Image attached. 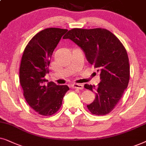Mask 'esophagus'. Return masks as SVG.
Instances as JSON below:
<instances>
[{"label":"esophagus","instance_id":"1","mask_svg":"<svg viewBox=\"0 0 146 146\" xmlns=\"http://www.w3.org/2000/svg\"><path fill=\"white\" fill-rule=\"evenodd\" d=\"M71 87L72 88H75V89H83V85L79 84V83H72Z\"/></svg>","mask_w":146,"mask_h":146}]
</instances>
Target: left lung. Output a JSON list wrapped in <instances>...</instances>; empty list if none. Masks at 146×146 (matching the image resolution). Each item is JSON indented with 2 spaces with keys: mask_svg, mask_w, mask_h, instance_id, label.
Returning <instances> with one entry per match:
<instances>
[{
  "mask_svg": "<svg viewBox=\"0 0 146 146\" xmlns=\"http://www.w3.org/2000/svg\"><path fill=\"white\" fill-rule=\"evenodd\" d=\"M63 38H69L78 45L87 61L100 72L98 86L84 85L96 96L87 106L88 110L96 115L109 113L121 100L129 83V59L125 47L112 33L101 28L73 29Z\"/></svg>",
  "mask_w": 146,
  "mask_h": 146,
  "instance_id": "obj_1",
  "label": "left lung"
}]
</instances>
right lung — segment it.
<instances>
[{
    "instance_id": "1",
    "label": "right lung",
    "mask_w": 146,
    "mask_h": 146,
    "mask_svg": "<svg viewBox=\"0 0 146 146\" xmlns=\"http://www.w3.org/2000/svg\"><path fill=\"white\" fill-rule=\"evenodd\" d=\"M67 29L48 28L35 35L27 44L21 62L20 83L29 106L44 116L55 113L69 88L67 85L46 84L44 76L53 53Z\"/></svg>"
}]
</instances>
